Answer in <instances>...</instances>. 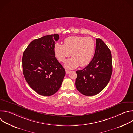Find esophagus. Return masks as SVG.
Masks as SVG:
<instances>
[{"label":"esophagus","mask_w":133,"mask_h":133,"mask_svg":"<svg viewBox=\"0 0 133 133\" xmlns=\"http://www.w3.org/2000/svg\"><path fill=\"white\" fill-rule=\"evenodd\" d=\"M66 74H69V73H70V70H68L66 69Z\"/></svg>","instance_id":"34e87169"}]
</instances>
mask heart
Here are the masks:
<instances>
[{"instance_id": "heart-1", "label": "heart", "mask_w": 133, "mask_h": 133, "mask_svg": "<svg viewBox=\"0 0 133 133\" xmlns=\"http://www.w3.org/2000/svg\"><path fill=\"white\" fill-rule=\"evenodd\" d=\"M95 43L91 37L71 36L64 40V45L57 43L54 46V54L57 59L65 62L71 55L72 57L67 60L65 66L73 69L79 65L87 66L91 62L95 52Z\"/></svg>"}]
</instances>
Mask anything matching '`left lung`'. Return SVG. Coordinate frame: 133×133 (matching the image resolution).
<instances>
[{"label":"left lung","instance_id":"left-lung-1","mask_svg":"<svg viewBox=\"0 0 133 133\" xmlns=\"http://www.w3.org/2000/svg\"><path fill=\"white\" fill-rule=\"evenodd\" d=\"M94 57L84 69L77 70L75 82L77 89L86 96L99 93L108 84L112 71L111 54L101 39H96Z\"/></svg>","mask_w":133,"mask_h":133}]
</instances>
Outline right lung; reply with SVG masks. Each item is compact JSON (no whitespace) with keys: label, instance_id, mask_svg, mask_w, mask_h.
Listing matches in <instances>:
<instances>
[{"label":"right lung","instance_id":"1","mask_svg":"<svg viewBox=\"0 0 133 133\" xmlns=\"http://www.w3.org/2000/svg\"><path fill=\"white\" fill-rule=\"evenodd\" d=\"M58 34L32 41L24 52L22 63L25 78L38 94L49 96L60 88L65 70L55 57L54 46Z\"/></svg>","mask_w":133,"mask_h":133}]
</instances>
